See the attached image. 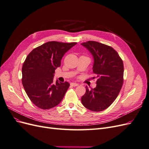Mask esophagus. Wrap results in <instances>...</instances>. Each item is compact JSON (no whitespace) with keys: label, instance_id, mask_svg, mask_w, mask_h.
<instances>
[{"label":"esophagus","instance_id":"obj_1","mask_svg":"<svg viewBox=\"0 0 149 149\" xmlns=\"http://www.w3.org/2000/svg\"><path fill=\"white\" fill-rule=\"evenodd\" d=\"M71 86H74V87L78 86V84L76 83H71Z\"/></svg>","mask_w":149,"mask_h":149}]
</instances>
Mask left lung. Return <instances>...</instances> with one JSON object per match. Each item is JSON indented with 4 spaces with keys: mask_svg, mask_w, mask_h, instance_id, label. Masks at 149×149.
<instances>
[{
    "mask_svg": "<svg viewBox=\"0 0 149 149\" xmlns=\"http://www.w3.org/2000/svg\"><path fill=\"white\" fill-rule=\"evenodd\" d=\"M81 45L93 56V71L96 76L93 78H97L95 88L89 89L86 87L81 102L92 111H102L115 101L123 86V61L118 53L110 46L95 41H88Z\"/></svg>",
    "mask_w": 149,
    "mask_h": 149,
    "instance_id": "1",
    "label": "left lung"
}]
</instances>
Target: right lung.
<instances>
[{
  "instance_id": "add662e5",
  "label": "right lung",
  "mask_w": 149,
  "mask_h": 149,
  "mask_svg": "<svg viewBox=\"0 0 149 149\" xmlns=\"http://www.w3.org/2000/svg\"><path fill=\"white\" fill-rule=\"evenodd\" d=\"M77 43L48 42L34 48L23 64L22 82L30 101L38 107L49 109L62 101L70 84L53 83L55 70L63 56Z\"/></svg>"
}]
</instances>
